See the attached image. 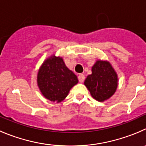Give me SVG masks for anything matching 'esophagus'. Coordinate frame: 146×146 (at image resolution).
Returning a JSON list of instances; mask_svg holds the SVG:
<instances>
[{"label": "esophagus", "instance_id": "1", "mask_svg": "<svg viewBox=\"0 0 146 146\" xmlns=\"http://www.w3.org/2000/svg\"><path fill=\"white\" fill-rule=\"evenodd\" d=\"M78 81H79V82L82 83L84 82V81L85 79V76L84 74H79L78 76Z\"/></svg>", "mask_w": 146, "mask_h": 146}]
</instances>
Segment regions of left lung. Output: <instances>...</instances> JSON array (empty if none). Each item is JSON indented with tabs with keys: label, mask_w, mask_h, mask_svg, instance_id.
Returning a JSON list of instances; mask_svg holds the SVG:
<instances>
[{
	"label": "left lung",
	"mask_w": 146,
	"mask_h": 146,
	"mask_svg": "<svg viewBox=\"0 0 146 146\" xmlns=\"http://www.w3.org/2000/svg\"><path fill=\"white\" fill-rule=\"evenodd\" d=\"M93 98L103 102L110 98L116 90L117 75L108 62H96L92 68V74L84 81Z\"/></svg>",
	"instance_id": "obj_1"
}]
</instances>
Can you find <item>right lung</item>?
Returning a JSON list of instances; mask_svg holds the SVG:
<instances>
[{"label": "right lung", "mask_w": 146, "mask_h": 146, "mask_svg": "<svg viewBox=\"0 0 146 146\" xmlns=\"http://www.w3.org/2000/svg\"><path fill=\"white\" fill-rule=\"evenodd\" d=\"M77 76L65 66L63 60L52 56L47 59L38 73V85L46 98L54 102L63 100L78 83Z\"/></svg>", "instance_id": "add662e5"}]
</instances>
